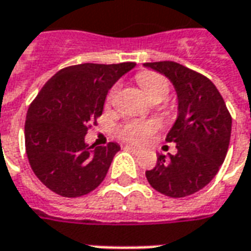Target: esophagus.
Segmentation results:
<instances>
[{"label": "esophagus", "mask_w": 251, "mask_h": 251, "mask_svg": "<svg viewBox=\"0 0 251 251\" xmlns=\"http://www.w3.org/2000/svg\"><path fill=\"white\" fill-rule=\"evenodd\" d=\"M124 149L128 150V151H132V153H141V149L135 148V146H131V145H126Z\"/></svg>", "instance_id": "34e87169"}]
</instances>
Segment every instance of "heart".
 Masks as SVG:
<instances>
[{
  "label": "heart",
  "instance_id": "heart-1",
  "mask_svg": "<svg viewBox=\"0 0 251 251\" xmlns=\"http://www.w3.org/2000/svg\"><path fill=\"white\" fill-rule=\"evenodd\" d=\"M136 80L141 84V87L145 91V94L151 101H162L169 93V82L165 76L143 71L136 75ZM116 89L110 90L108 96V102L113 100ZM157 124L150 122H129L126 126H123L120 129V135L126 141L135 143H146L151 138V135L157 131Z\"/></svg>",
  "mask_w": 251,
  "mask_h": 251
}]
</instances>
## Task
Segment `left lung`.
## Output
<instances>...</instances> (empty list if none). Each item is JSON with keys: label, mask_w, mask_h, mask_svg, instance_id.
I'll return each mask as SVG.
<instances>
[{"label": "left lung", "mask_w": 251, "mask_h": 251, "mask_svg": "<svg viewBox=\"0 0 251 251\" xmlns=\"http://www.w3.org/2000/svg\"><path fill=\"white\" fill-rule=\"evenodd\" d=\"M168 77L177 94V119L167 135L175 155L158 154L146 171L150 186L172 198L200 191L219 172L227 155L232 119L223 97L206 76L174 61L143 64Z\"/></svg>", "instance_id": "obj_1"}]
</instances>
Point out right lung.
Wrapping results in <instances>:
<instances>
[{"label":"right lung","mask_w":251,"mask_h":251,"mask_svg":"<svg viewBox=\"0 0 251 251\" xmlns=\"http://www.w3.org/2000/svg\"><path fill=\"white\" fill-rule=\"evenodd\" d=\"M135 63L79 64L45 83L27 110L25 151L34 174L53 193L76 198L96 190L120 146H89L84 136L102 115L110 87Z\"/></svg>","instance_id":"add662e5"}]
</instances>
